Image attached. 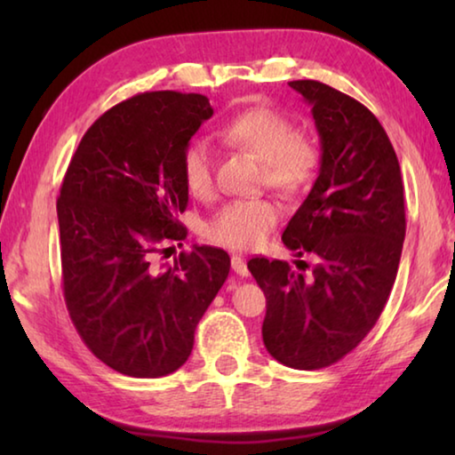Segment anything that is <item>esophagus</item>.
<instances>
[{
	"mask_svg": "<svg viewBox=\"0 0 455 455\" xmlns=\"http://www.w3.org/2000/svg\"><path fill=\"white\" fill-rule=\"evenodd\" d=\"M230 265H233V271L236 275H241V276L249 275V267H246L244 259L241 255H233V259H230Z\"/></svg>",
	"mask_w": 455,
	"mask_h": 455,
	"instance_id": "esophagus-1",
	"label": "esophagus"
}]
</instances>
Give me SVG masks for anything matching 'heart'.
<instances>
[{
  "label": "heart",
  "instance_id": "b5f03b06",
  "mask_svg": "<svg viewBox=\"0 0 455 455\" xmlns=\"http://www.w3.org/2000/svg\"><path fill=\"white\" fill-rule=\"evenodd\" d=\"M230 146L263 160V182L284 196L301 195L317 179L321 150L311 138L297 134L295 124L273 108H249L220 128ZM182 180L192 196L206 198L214 190L211 146L195 140L182 154ZM281 219V206L271 198L230 200L206 222L204 236L228 249H252L265 241Z\"/></svg>",
  "mask_w": 455,
  "mask_h": 455
}]
</instances>
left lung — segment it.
Wrapping results in <instances>:
<instances>
[{"label":"left lung","mask_w":455,"mask_h":455,"mask_svg":"<svg viewBox=\"0 0 455 455\" xmlns=\"http://www.w3.org/2000/svg\"><path fill=\"white\" fill-rule=\"evenodd\" d=\"M289 86L311 104L321 168L283 243L317 265L309 275L299 259V271L265 257L246 265L267 297V351L311 371L355 349L387 303L405 238L403 182L394 146L363 104L315 80Z\"/></svg>","instance_id":"left-lung-1"}]
</instances>
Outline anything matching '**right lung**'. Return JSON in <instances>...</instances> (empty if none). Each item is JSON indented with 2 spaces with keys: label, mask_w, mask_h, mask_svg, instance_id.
Segmentation results:
<instances>
[{
  "label": "right lung",
  "mask_w": 455,
  "mask_h": 455,
  "mask_svg": "<svg viewBox=\"0 0 455 455\" xmlns=\"http://www.w3.org/2000/svg\"><path fill=\"white\" fill-rule=\"evenodd\" d=\"M209 98L144 92L104 112L84 134L58 196L61 281L82 341L114 371L164 377L187 359L195 329L225 284L230 259L192 246L156 265L160 246L184 241L182 154Z\"/></svg>",
  "instance_id": "right-lung-1"
}]
</instances>
